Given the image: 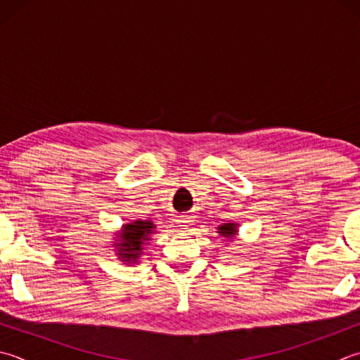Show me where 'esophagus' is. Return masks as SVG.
<instances>
[{
	"label": "esophagus",
	"mask_w": 360,
	"mask_h": 360,
	"mask_svg": "<svg viewBox=\"0 0 360 360\" xmlns=\"http://www.w3.org/2000/svg\"><path fill=\"white\" fill-rule=\"evenodd\" d=\"M192 223H193L192 217H190V215H181V218H179V224H181L182 228H188V226H192Z\"/></svg>",
	"instance_id": "obj_1"
}]
</instances>
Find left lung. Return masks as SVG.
Returning a JSON list of instances; mask_svg holds the SVG:
<instances>
[{"label":"left lung","instance_id":"1","mask_svg":"<svg viewBox=\"0 0 360 360\" xmlns=\"http://www.w3.org/2000/svg\"><path fill=\"white\" fill-rule=\"evenodd\" d=\"M217 232L223 238L232 240V238H234L238 234V224L237 223H223V224H220V226H218Z\"/></svg>","mask_w":360,"mask_h":360}]
</instances>
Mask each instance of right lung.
<instances>
[{
  "instance_id": "right-lung-1",
  "label": "right lung",
  "mask_w": 360,
  "mask_h": 360,
  "mask_svg": "<svg viewBox=\"0 0 360 360\" xmlns=\"http://www.w3.org/2000/svg\"><path fill=\"white\" fill-rule=\"evenodd\" d=\"M156 232V224L151 220H132L123 224L114 237L115 242H112L115 255L123 264L136 265L143 256L146 242H150Z\"/></svg>"
}]
</instances>
